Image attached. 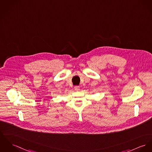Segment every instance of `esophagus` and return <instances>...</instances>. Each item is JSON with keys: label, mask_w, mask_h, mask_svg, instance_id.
Masks as SVG:
<instances>
[{"label": "esophagus", "mask_w": 152, "mask_h": 152, "mask_svg": "<svg viewBox=\"0 0 152 152\" xmlns=\"http://www.w3.org/2000/svg\"><path fill=\"white\" fill-rule=\"evenodd\" d=\"M80 89V86H76L74 87V89H75V91H79Z\"/></svg>", "instance_id": "34e87169"}]
</instances>
